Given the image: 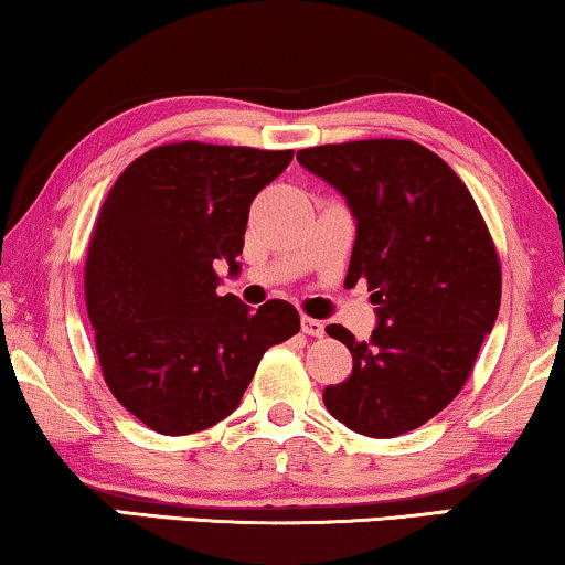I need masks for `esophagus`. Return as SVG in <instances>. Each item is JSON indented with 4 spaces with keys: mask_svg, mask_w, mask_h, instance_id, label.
I'll list each match as a JSON object with an SVG mask.
<instances>
[{
    "mask_svg": "<svg viewBox=\"0 0 565 565\" xmlns=\"http://www.w3.org/2000/svg\"><path fill=\"white\" fill-rule=\"evenodd\" d=\"M300 327H303V331H306L308 337H323V331H327V327H323V321L308 319V316H303V319H300Z\"/></svg>",
    "mask_w": 565,
    "mask_h": 565,
    "instance_id": "obj_1",
    "label": "esophagus"
}]
</instances>
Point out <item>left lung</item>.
Segmentation results:
<instances>
[{
    "label": "left lung",
    "mask_w": 565,
    "mask_h": 565,
    "mask_svg": "<svg viewBox=\"0 0 565 565\" xmlns=\"http://www.w3.org/2000/svg\"><path fill=\"white\" fill-rule=\"evenodd\" d=\"M298 161L350 207L347 285L367 280L377 319L370 342L327 327L354 365L323 404L358 435H406L458 396L491 334L501 300L491 236L460 177L414 141L316 146Z\"/></svg>",
    "instance_id": "8db88e82"
}]
</instances>
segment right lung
<instances>
[{
	"label": "right lung",
	"mask_w": 565,
	"mask_h": 565,
	"mask_svg": "<svg viewBox=\"0 0 565 565\" xmlns=\"http://www.w3.org/2000/svg\"><path fill=\"white\" fill-rule=\"evenodd\" d=\"M292 151L184 141L146 151L113 184L87 259V308L107 388L159 435L234 412L262 354L298 334L288 300L218 296L242 273L252 200Z\"/></svg>",
	"instance_id": "1"
}]
</instances>
